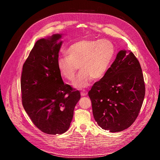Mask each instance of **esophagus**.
Wrapping results in <instances>:
<instances>
[{"mask_svg":"<svg viewBox=\"0 0 160 160\" xmlns=\"http://www.w3.org/2000/svg\"><path fill=\"white\" fill-rule=\"evenodd\" d=\"M88 94V92L86 90H82L81 92V96H86Z\"/></svg>","mask_w":160,"mask_h":160,"instance_id":"esophagus-1","label":"esophagus"}]
</instances>
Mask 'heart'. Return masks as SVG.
<instances>
[{"label": "heart", "mask_w": 160, "mask_h": 160, "mask_svg": "<svg viewBox=\"0 0 160 160\" xmlns=\"http://www.w3.org/2000/svg\"><path fill=\"white\" fill-rule=\"evenodd\" d=\"M67 56L58 59L61 75L72 81L78 68L81 69L73 86L84 88L92 79H100L106 74L115 56V46L106 39H83L72 44L67 49Z\"/></svg>", "instance_id": "obj_1"}]
</instances>
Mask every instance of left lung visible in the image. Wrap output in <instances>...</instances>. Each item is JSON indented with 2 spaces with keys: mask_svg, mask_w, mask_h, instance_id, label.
<instances>
[{
  "mask_svg": "<svg viewBox=\"0 0 160 160\" xmlns=\"http://www.w3.org/2000/svg\"><path fill=\"white\" fill-rule=\"evenodd\" d=\"M145 90L139 61L131 51L120 50L105 76L88 92L98 124L110 132L130 127L140 111Z\"/></svg>",
  "mask_w": 160,
  "mask_h": 160,
  "instance_id": "obj_1",
  "label": "left lung"
}]
</instances>
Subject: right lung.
Segmentation results:
<instances>
[{"instance_id":"obj_1","label":"right lung","mask_w":160,"mask_h":160,"mask_svg":"<svg viewBox=\"0 0 160 160\" xmlns=\"http://www.w3.org/2000/svg\"><path fill=\"white\" fill-rule=\"evenodd\" d=\"M62 34H55L35 43L22 67V102L40 130L62 134L68 130L80 93L64 84L58 68Z\"/></svg>"}]
</instances>
